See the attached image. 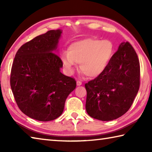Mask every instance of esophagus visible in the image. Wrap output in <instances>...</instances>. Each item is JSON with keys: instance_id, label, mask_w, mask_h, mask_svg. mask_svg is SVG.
Segmentation results:
<instances>
[{"instance_id": "34e87169", "label": "esophagus", "mask_w": 152, "mask_h": 152, "mask_svg": "<svg viewBox=\"0 0 152 152\" xmlns=\"http://www.w3.org/2000/svg\"><path fill=\"white\" fill-rule=\"evenodd\" d=\"M76 84H77V86H81L82 85V82L78 80L76 82Z\"/></svg>"}]
</instances>
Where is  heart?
<instances>
[{"label": "heart", "mask_w": 152, "mask_h": 152, "mask_svg": "<svg viewBox=\"0 0 152 152\" xmlns=\"http://www.w3.org/2000/svg\"><path fill=\"white\" fill-rule=\"evenodd\" d=\"M114 54V45L109 40L85 38L69 46L68 53L62 55L67 72L72 74L79 64L83 76L94 78L104 72Z\"/></svg>", "instance_id": "1"}]
</instances>
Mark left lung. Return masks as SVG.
Wrapping results in <instances>:
<instances>
[{
	"instance_id": "8db88e82",
	"label": "left lung",
	"mask_w": 152,
	"mask_h": 152,
	"mask_svg": "<svg viewBox=\"0 0 152 152\" xmlns=\"http://www.w3.org/2000/svg\"><path fill=\"white\" fill-rule=\"evenodd\" d=\"M140 79L137 53L129 42L121 43L104 72L85 84L87 113L103 121L121 117L133 104Z\"/></svg>"
}]
</instances>
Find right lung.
I'll return each mask as SVG.
<instances>
[{
	"label": "right lung",
	"mask_w": 152,
	"mask_h": 152,
	"mask_svg": "<svg viewBox=\"0 0 152 152\" xmlns=\"http://www.w3.org/2000/svg\"><path fill=\"white\" fill-rule=\"evenodd\" d=\"M62 30H50L23 45L11 68V87L15 101L27 116L39 121L57 119L76 82L61 72L56 54Z\"/></svg>",
	"instance_id": "1"
}]
</instances>
